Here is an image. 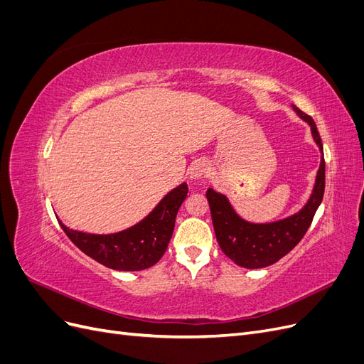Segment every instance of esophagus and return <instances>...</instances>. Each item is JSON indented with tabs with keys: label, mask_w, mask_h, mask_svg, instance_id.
Instances as JSON below:
<instances>
[{
	"label": "esophagus",
	"mask_w": 364,
	"mask_h": 364,
	"mask_svg": "<svg viewBox=\"0 0 364 364\" xmlns=\"http://www.w3.org/2000/svg\"><path fill=\"white\" fill-rule=\"evenodd\" d=\"M208 174V165L205 161H194L190 168H188V176L191 179H202Z\"/></svg>",
	"instance_id": "obj_1"
}]
</instances>
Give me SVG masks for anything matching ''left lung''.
Returning <instances> with one entry per match:
<instances>
[{
  "mask_svg": "<svg viewBox=\"0 0 364 364\" xmlns=\"http://www.w3.org/2000/svg\"><path fill=\"white\" fill-rule=\"evenodd\" d=\"M304 121L311 126L316 144L323 155V146L314 119L293 106ZM325 193V159L322 158L317 171L316 185L308 203L299 213L267 225L249 223L238 217L230 206L226 196L215 193L213 188L206 191V199L211 209L215 237L225 255L237 266L245 269H262L272 266L299 243L311 226L317 208L321 206Z\"/></svg>",
  "mask_w": 364,
  "mask_h": 364,
  "instance_id": "8db88e82",
  "label": "left lung"
}]
</instances>
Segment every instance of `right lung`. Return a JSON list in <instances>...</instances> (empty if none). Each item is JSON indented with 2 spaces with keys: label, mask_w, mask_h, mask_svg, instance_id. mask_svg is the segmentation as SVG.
I'll use <instances>...</instances> for the list:
<instances>
[{
  "label": "right lung",
  "mask_w": 364,
  "mask_h": 364,
  "mask_svg": "<svg viewBox=\"0 0 364 364\" xmlns=\"http://www.w3.org/2000/svg\"><path fill=\"white\" fill-rule=\"evenodd\" d=\"M188 194L186 183L170 191L153 211L123 232L111 235L85 234L60 226L73 243L87 257L114 270L135 272L149 269L162 258L174 230L176 215Z\"/></svg>",
  "instance_id": "right-lung-1"
}]
</instances>
